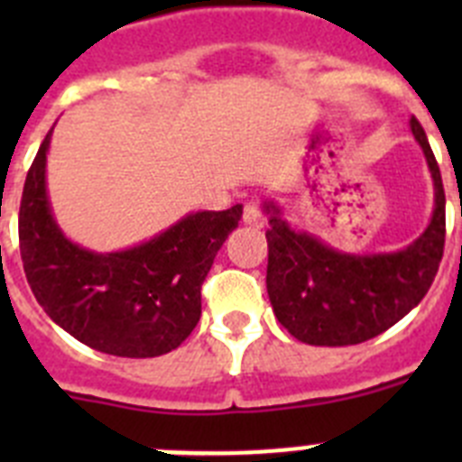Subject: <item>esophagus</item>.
Masks as SVG:
<instances>
[{
	"label": "esophagus",
	"mask_w": 462,
	"mask_h": 462,
	"mask_svg": "<svg viewBox=\"0 0 462 462\" xmlns=\"http://www.w3.org/2000/svg\"><path fill=\"white\" fill-rule=\"evenodd\" d=\"M243 222L245 224H250V226H256L261 228L263 226V212H261V206L259 201H250V203H245V212H243Z\"/></svg>",
	"instance_id": "esophagus-1"
}]
</instances>
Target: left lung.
Masks as SVG:
<instances>
[{
	"label": "left lung",
	"mask_w": 462,
	"mask_h": 462,
	"mask_svg": "<svg viewBox=\"0 0 462 462\" xmlns=\"http://www.w3.org/2000/svg\"><path fill=\"white\" fill-rule=\"evenodd\" d=\"M426 154L435 185V210L428 228L405 250L391 254H346L319 238L293 231L280 208L268 201L266 287L277 321L296 340L317 346L358 345L398 324L421 303L444 254V187L438 159L423 126L410 120Z\"/></svg>",
	"instance_id": "1"
}]
</instances>
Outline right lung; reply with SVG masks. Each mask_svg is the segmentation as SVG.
<instances>
[{"instance_id": "1", "label": "right lung", "mask_w": 462, "mask_h": 462, "mask_svg": "<svg viewBox=\"0 0 462 462\" xmlns=\"http://www.w3.org/2000/svg\"><path fill=\"white\" fill-rule=\"evenodd\" d=\"M43 138L24 180L18 238L27 282L46 314L97 352L152 358L201 319V284L243 206L191 212L132 250L99 254L64 238L46 191Z\"/></svg>"}]
</instances>
